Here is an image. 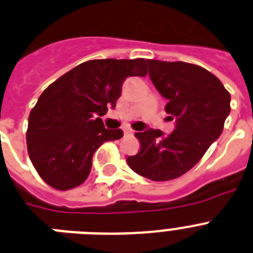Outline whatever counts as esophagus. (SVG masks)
I'll return each instance as SVG.
<instances>
[{"label": "esophagus", "instance_id": "34e87169", "mask_svg": "<svg viewBox=\"0 0 253 253\" xmlns=\"http://www.w3.org/2000/svg\"><path fill=\"white\" fill-rule=\"evenodd\" d=\"M133 134V130L130 128H125L124 129V135H131Z\"/></svg>", "mask_w": 253, "mask_h": 253}]
</instances>
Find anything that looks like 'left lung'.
Listing matches in <instances>:
<instances>
[{
  "label": "left lung",
  "instance_id": "1",
  "mask_svg": "<svg viewBox=\"0 0 253 253\" xmlns=\"http://www.w3.org/2000/svg\"><path fill=\"white\" fill-rule=\"evenodd\" d=\"M150 78L168 100L165 111L175 129L135 133L141 150L129 156L130 169L155 182L183 175L220 137L230 112V93L213 74L188 62L147 60Z\"/></svg>",
  "mask_w": 253,
  "mask_h": 253
}]
</instances>
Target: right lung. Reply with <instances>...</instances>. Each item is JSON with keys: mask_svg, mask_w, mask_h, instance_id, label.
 <instances>
[{"mask_svg": "<svg viewBox=\"0 0 253 253\" xmlns=\"http://www.w3.org/2000/svg\"><path fill=\"white\" fill-rule=\"evenodd\" d=\"M146 74L144 59L89 60L43 90L28 119L27 147L49 187L68 191L85 182L97 148L123 137L122 129H106L98 116L115 107L126 78Z\"/></svg>", "mask_w": 253, "mask_h": 253, "instance_id": "right-lung-1", "label": "right lung"}]
</instances>
